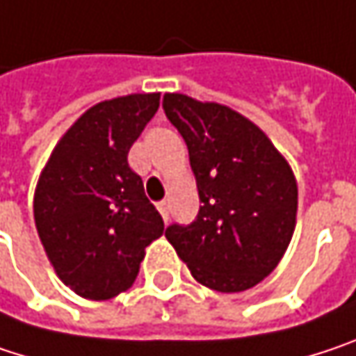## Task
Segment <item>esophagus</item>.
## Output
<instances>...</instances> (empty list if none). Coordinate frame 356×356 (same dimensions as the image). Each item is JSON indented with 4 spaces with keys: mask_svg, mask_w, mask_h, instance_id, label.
Listing matches in <instances>:
<instances>
[{
    "mask_svg": "<svg viewBox=\"0 0 356 356\" xmlns=\"http://www.w3.org/2000/svg\"><path fill=\"white\" fill-rule=\"evenodd\" d=\"M157 211L161 213L163 221H168V217H170V202L168 200H159L157 202Z\"/></svg>",
    "mask_w": 356,
    "mask_h": 356,
    "instance_id": "esophagus-1",
    "label": "esophagus"
}]
</instances>
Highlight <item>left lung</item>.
Instances as JSON below:
<instances>
[{"mask_svg": "<svg viewBox=\"0 0 356 356\" xmlns=\"http://www.w3.org/2000/svg\"><path fill=\"white\" fill-rule=\"evenodd\" d=\"M168 120L186 141L202 207L191 225H170L200 285L238 293L281 262L297 217V180L266 133L240 112L186 94H163Z\"/></svg>", "mask_w": 356, "mask_h": 356, "instance_id": "1", "label": "left lung"}]
</instances>
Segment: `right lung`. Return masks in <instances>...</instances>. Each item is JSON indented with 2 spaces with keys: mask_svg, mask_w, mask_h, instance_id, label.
Here are the masks:
<instances>
[{
  "mask_svg": "<svg viewBox=\"0 0 356 356\" xmlns=\"http://www.w3.org/2000/svg\"><path fill=\"white\" fill-rule=\"evenodd\" d=\"M159 108V94L98 102L59 139L34 191V223L57 277L104 301L137 279L163 219L129 168V149Z\"/></svg>",
  "mask_w": 356,
  "mask_h": 356,
  "instance_id": "right-lung-1",
  "label": "right lung"
}]
</instances>
